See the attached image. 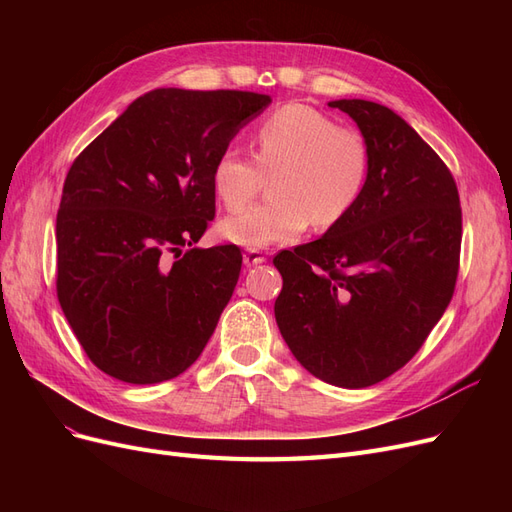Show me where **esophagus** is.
Here are the masks:
<instances>
[{
  "label": "esophagus",
  "instance_id": "1",
  "mask_svg": "<svg viewBox=\"0 0 512 512\" xmlns=\"http://www.w3.org/2000/svg\"><path fill=\"white\" fill-rule=\"evenodd\" d=\"M262 262H267L265 252H260V250H247V252L243 254V265H245V267H256V265H262Z\"/></svg>",
  "mask_w": 512,
  "mask_h": 512
}]
</instances>
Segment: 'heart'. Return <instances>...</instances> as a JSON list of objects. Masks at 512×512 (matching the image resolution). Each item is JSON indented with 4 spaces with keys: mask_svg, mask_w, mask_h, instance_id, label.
<instances>
[{
    "mask_svg": "<svg viewBox=\"0 0 512 512\" xmlns=\"http://www.w3.org/2000/svg\"><path fill=\"white\" fill-rule=\"evenodd\" d=\"M254 160L224 149L211 170L215 196L239 209L270 177L271 200L241 209L220 222V235L260 250L301 237L309 224L329 228L344 220L363 194L369 149L361 132L337 126L307 104H284L254 130Z\"/></svg>",
    "mask_w": 512,
    "mask_h": 512,
    "instance_id": "heart-1",
    "label": "heart"
}]
</instances>
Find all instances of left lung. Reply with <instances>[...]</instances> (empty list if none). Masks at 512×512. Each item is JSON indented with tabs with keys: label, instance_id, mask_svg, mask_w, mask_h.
Listing matches in <instances>:
<instances>
[{
	"label": "left lung",
	"instance_id": "1",
	"mask_svg": "<svg viewBox=\"0 0 512 512\" xmlns=\"http://www.w3.org/2000/svg\"><path fill=\"white\" fill-rule=\"evenodd\" d=\"M359 126L369 170L359 203L312 243L273 258L275 320L309 374L365 389L404 367L455 292L461 207L451 170L391 108L333 100Z\"/></svg>",
	"mask_w": 512,
	"mask_h": 512
}]
</instances>
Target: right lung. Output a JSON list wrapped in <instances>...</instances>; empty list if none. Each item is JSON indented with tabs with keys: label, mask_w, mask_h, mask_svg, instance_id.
<instances>
[{
	"label": "right lung",
	"mask_w": 512,
	"mask_h": 512,
	"mask_svg": "<svg viewBox=\"0 0 512 512\" xmlns=\"http://www.w3.org/2000/svg\"><path fill=\"white\" fill-rule=\"evenodd\" d=\"M269 104L252 91L153 89L70 166L57 299L104 374L156 384L205 350L243 260L237 245L194 247L215 215L211 170ZM185 244L193 250L183 255Z\"/></svg>",
	"instance_id": "right-lung-1"
}]
</instances>
